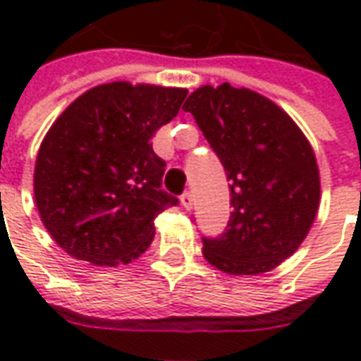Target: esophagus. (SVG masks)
Listing matches in <instances>:
<instances>
[{
	"instance_id": "esophagus-1",
	"label": "esophagus",
	"mask_w": 361,
	"mask_h": 361,
	"mask_svg": "<svg viewBox=\"0 0 361 361\" xmlns=\"http://www.w3.org/2000/svg\"><path fill=\"white\" fill-rule=\"evenodd\" d=\"M180 201L185 209H191V204H193V195H191V191H183L180 197Z\"/></svg>"
}]
</instances>
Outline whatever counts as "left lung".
<instances>
[{"label":"left lung","instance_id":"left-lung-1","mask_svg":"<svg viewBox=\"0 0 361 361\" xmlns=\"http://www.w3.org/2000/svg\"><path fill=\"white\" fill-rule=\"evenodd\" d=\"M189 111L224 166L230 220L203 235L204 259L228 274H259L280 265L310 232L319 207L315 154L286 111L250 89L201 87Z\"/></svg>","mask_w":361,"mask_h":361}]
</instances>
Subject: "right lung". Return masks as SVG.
<instances>
[{"label": "right lung", "instance_id": "obj_1", "mask_svg": "<svg viewBox=\"0 0 361 361\" xmlns=\"http://www.w3.org/2000/svg\"><path fill=\"white\" fill-rule=\"evenodd\" d=\"M185 89L108 82L87 90L44 137L35 199L59 247L92 265L129 263L154 238V219L180 203L162 189L152 135L172 121Z\"/></svg>", "mask_w": 361, "mask_h": 361}]
</instances>
